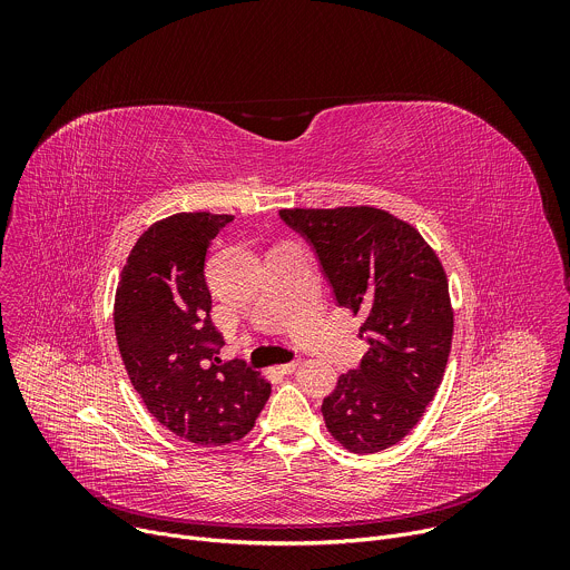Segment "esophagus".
Returning a JSON list of instances; mask_svg holds the SVG:
<instances>
[{"label": "esophagus", "instance_id": "1", "mask_svg": "<svg viewBox=\"0 0 570 570\" xmlns=\"http://www.w3.org/2000/svg\"><path fill=\"white\" fill-rule=\"evenodd\" d=\"M299 363H302V361H299V358H293V361H288V363H284V365H279V370H282V372H286V374H288V372H293V370H295V367H297V365H299Z\"/></svg>", "mask_w": 570, "mask_h": 570}]
</instances>
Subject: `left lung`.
<instances>
[{"label":"left lung","instance_id":"obj_1","mask_svg":"<svg viewBox=\"0 0 570 570\" xmlns=\"http://www.w3.org/2000/svg\"><path fill=\"white\" fill-rule=\"evenodd\" d=\"M306 238L336 304L365 315L370 350L322 401L327 431L354 453H376L409 435L433 401L451 352L446 273L405 220L376 207L282 209Z\"/></svg>","mask_w":570,"mask_h":570}]
</instances>
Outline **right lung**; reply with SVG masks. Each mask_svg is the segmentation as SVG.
<instances>
[{
  "label": "right lung",
  "instance_id": "add662e5",
  "mask_svg": "<svg viewBox=\"0 0 570 570\" xmlns=\"http://www.w3.org/2000/svg\"><path fill=\"white\" fill-rule=\"evenodd\" d=\"M229 214H174L135 243L115 295V334L148 413L178 438L223 446L246 438L271 383L243 361L220 363L205 257Z\"/></svg>",
  "mask_w": 570,
  "mask_h": 570
}]
</instances>
